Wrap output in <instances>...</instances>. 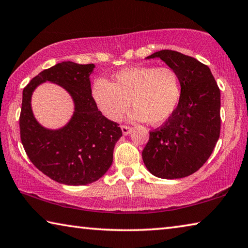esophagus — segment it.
Masks as SVG:
<instances>
[{
    "mask_svg": "<svg viewBox=\"0 0 248 248\" xmlns=\"http://www.w3.org/2000/svg\"><path fill=\"white\" fill-rule=\"evenodd\" d=\"M121 131H123V133L124 136L129 135V133L131 132V128L129 127V125H125V124H121Z\"/></svg>",
    "mask_w": 248,
    "mask_h": 248,
    "instance_id": "esophagus-1",
    "label": "esophagus"
}]
</instances>
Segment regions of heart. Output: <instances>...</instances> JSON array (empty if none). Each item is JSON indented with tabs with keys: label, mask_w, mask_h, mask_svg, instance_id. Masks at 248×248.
<instances>
[{
	"label": "heart",
	"mask_w": 248,
	"mask_h": 248,
	"mask_svg": "<svg viewBox=\"0 0 248 248\" xmlns=\"http://www.w3.org/2000/svg\"><path fill=\"white\" fill-rule=\"evenodd\" d=\"M182 95L175 70L156 66H138L118 72L115 81H95L93 97L101 113L118 121L127 111L130 100L135 107L131 118L159 125L173 116Z\"/></svg>",
	"instance_id": "heart-1"
}]
</instances>
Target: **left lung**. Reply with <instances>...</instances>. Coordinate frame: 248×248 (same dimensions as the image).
<instances>
[{
    "label": "left lung",
    "instance_id": "left-lung-1",
    "mask_svg": "<svg viewBox=\"0 0 248 248\" xmlns=\"http://www.w3.org/2000/svg\"><path fill=\"white\" fill-rule=\"evenodd\" d=\"M147 58H160L175 70L182 95L173 116L150 131L143 162L158 178H184L206 162L217 142L221 93L210 68L193 57L163 49Z\"/></svg>",
    "mask_w": 248,
    "mask_h": 248
}]
</instances>
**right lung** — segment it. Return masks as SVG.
Wrapping results in <instances>:
<instances>
[{
	"mask_svg": "<svg viewBox=\"0 0 248 248\" xmlns=\"http://www.w3.org/2000/svg\"><path fill=\"white\" fill-rule=\"evenodd\" d=\"M93 68V64L62 62L39 73L23 90L22 144L34 166L58 183L85 186L100 179L111 166L113 148L123 136L119 124L98 110L89 80ZM44 81L61 84L74 99V116L60 131L43 128L30 108L33 89Z\"/></svg>",
	"mask_w": 248,
	"mask_h": 248,
	"instance_id": "obj_1",
	"label": "right lung"
}]
</instances>
